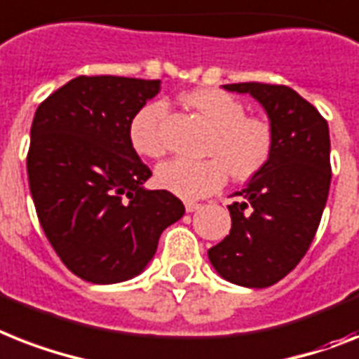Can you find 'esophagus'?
Returning a JSON list of instances; mask_svg holds the SVG:
<instances>
[{"label": "esophagus", "instance_id": "obj_1", "mask_svg": "<svg viewBox=\"0 0 359 359\" xmlns=\"http://www.w3.org/2000/svg\"><path fill=\"white\" fill-rule=\"evenodd\" d=\"M200 207H201V203H198V201H185V211L187 212L198 211Z\"/></svg>", "mask_w": 359, "mask_h": 359}]
</instances>
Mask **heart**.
<instances>
[{
    "instance_id": "1",
    "label": "heart",
    "mask_w": 359,
    "mask_h": 359,
    "mask_svg": "<svg viewBox=\"0 0 359 359\" xmlns=\"http://www.w3.org/2000/svg\"><path fill=\"white\" fill-rule=\"evenodd\" d=\"M212 135L207 141V159H170L156 170L158 185L185 200L209 196L224 187L227 176L238 183L259 176L273 156V128L262 117L245 115V106L226 91L201 88L182 97ZM167 104L148 102L133 115L128 126L130 144L139 156L161 158L167 147L163 139V119Z\"/></svg>"
}]
</instances>
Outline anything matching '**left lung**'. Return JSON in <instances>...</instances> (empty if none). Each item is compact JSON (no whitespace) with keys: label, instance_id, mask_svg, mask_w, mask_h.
I'll return each mask as SVG.
<instances>
[{"label":"left lung","instance_id":"obj_1","mask_svg":"<svg viewBox=\"0 0 359 359\" xmlns=\"http://www.w3.org/2000/svg\"><path fill=\"white\" fill-rule=\"evenodd\" d=\"M224 90L264 106L275 147L268 167L235 192L242 200L227 205L229 235L209 250V260L229 283L266 288L301 262L319 227L332 177L328 124L288 86L240 82Z\"/></svg>","mask_w":359,"mask_h":359}]
</instances>
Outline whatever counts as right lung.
I'll list each match as a JSON object with an SVG mask.
<instances>
[{"label":"right lung","instance_id":"right-lung-1","mask_svg":"<svg viewBox=\"0 0 359 359\" xmlns=\"http://www.w3.org/2000/svg\"><path fill=\"white\" fill-rule=\"evenodd\" d=\"M159 80L76 76L38 106L27 174L38 220L69 271L95 284L141 273L159 236L185 215L130 144V121Z\"/></svg>","mask_w":359,"mask_h":359}]
</instances>
